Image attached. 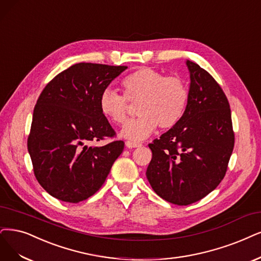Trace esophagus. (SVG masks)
<instances>
[{"instance_id": "obj_1", "label": "esophagus", "mask_w": 261, "mask_h": 261, "mask_svg": "<svg viewBox=\"0 0 261 261\" xmlns=\"http://www.w3.org/2000/svg\"><path fill=\"white\" fill-rule=\"evenodd\" d=\"M125 146L128 148H136V147H141L142 143L139 142H133V141H127L125 142Z\"/></svg>"}]
</instances>
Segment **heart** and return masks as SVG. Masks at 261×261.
Wrapping results in <instances>:
<instances>
[{
  "label": "heart",
  "mask_w": 261,
  "mask_h": 261,
  "mask_svg": "<svg viewBox=\"0 0 261 261\" xmlns=\"http://www.w3.org/2000/svg\"><path fill=\"white\" fill-rule=\"evenodd\" d=\"M124 98L112 88L102 91L99 106L101 113L114 124L128 119L129 104H137L139 117L129 121L120 136L131 141H142L155 131L173 128L185 114L189 92L186 83L178 76H165L150 67L127 75L121 82ZM125 99L127 100L125 101Z\"/></svg>",
  "instance_id": "heart-1"
}]
</instances>
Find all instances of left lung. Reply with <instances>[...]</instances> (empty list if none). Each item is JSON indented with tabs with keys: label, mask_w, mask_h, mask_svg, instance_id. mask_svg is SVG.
Wrapping results in <instances>:
<instances>
[{
	"label": "left lung",
	"mask_w": 261,
	"mask_h": 261,
	"mask_svg": "<svg viewBox=\"0 0 261 261\" xmlns=\"http://www.w3.org/2000/svg\"><path fill=\"white\" fill-rule=\"evenodd\" d=\"M189 99L177 124L148 144L146 177L153 191L173 204L204 198L224 178L234 146L231 112L216 81L187 60Z\"/></svg>",
	"instance_id": "left-lung-1"
}]
</instances>
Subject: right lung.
<instances>
[{
    "label": "right lung",
    "instance_id": "right-lung-1",
    "mask_svg": "<svg viewBox=\"0 0 261 261\" xmlns=\"http://www.w3.org/2000/svg\"><path fill=\"white\" fill-rule=\"evenodd\" d=\"M125 69L74 64L48 83L37 99L28 151L37 181L54 198L70 203L88 199L104 184L122 152V141L90 144L115 136L99 99Z\"/></svg>",
    "mask_w": 261,
    "mask_h": 261
}]
</instances>
